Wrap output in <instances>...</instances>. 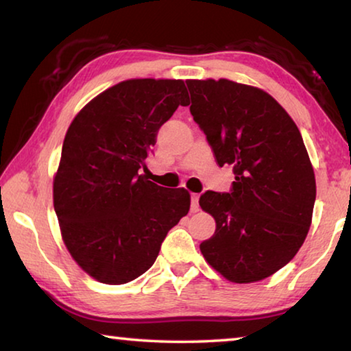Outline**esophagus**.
I'll return each instance as SVG.
<instances>
[{"label": "esophagus", "instance_id": "obj_1", "mask_svg": "<svg viewBox=\"0 0 351 351\" xmlns=\"http://www.w3.org/2000/svg\"><path fill=\"white\" fill-rule=\"evenodd\" d=\"M198 201H199V195L192 193V201H190V210H192V212L198 210Z\"/></svg>", "mask_w": 351, "mask_h": 351}]
</instances>
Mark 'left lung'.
Returning a JSON list of instances; mask_svg holds the SVG:
<instances>
[{"label":"left lung","instance_id":"left-lung-1","mask_svg":"<svg viewBox=\"0 0 351 351\" xmlns=\"http://www.w3.org/2000/svg\"><path fill=\"white\" fill-rule=\"evenodd\" d=\"M190 112L219 167L232 165L229 193L206 192L199 206L217 229L199 245L234 283L263 280L293 260L311 226L316 180L299 128L268 93L228 79L187 80Z\"/></svg>","mask_w":351,"mask_h":351}]
</instances>
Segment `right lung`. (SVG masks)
<instances>
[{"instance_id": "1", "label": "right lung", "mask_w": 351, "mask_h": 351, "mask_svg": "<svg viewBox=\"0 0 351 351\" xmlns=\"http://www.w3.org/2000/svg\"><path fill=\"white\" fill-rule=\"evenodd\" d=\"M190 104L182 80L130 79L77 112L54 176V209L64 246L100 283L144 274L169 230L187 215L190 193L141 175L161 128Z\"/></svg>"}]
</instances>
